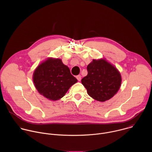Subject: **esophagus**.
I'll return each instance as SVG.
<instances>
[{
	"label": "esophagus",
	"mask_w": 152,
	"mask_h": 152,
	"mask_svg": "<svg viewBox=\"0 0 152 152\" xmlns=\"http://www.w3.org/2000/svg\"><path fill=\"white\" fill-rule=\"evenodd\" d=\"M76 79H77V80L80 81L81 80V76L80 75H78V76H76Z\"/></svg>",
	"instance_id": "esophagus-1"
}]
</instances>
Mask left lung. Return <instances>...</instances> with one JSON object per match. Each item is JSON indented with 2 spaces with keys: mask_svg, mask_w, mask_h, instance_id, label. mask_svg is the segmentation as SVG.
<instances>
[{
  "mask_svg": "<svg viewBox=\"0 0 152 152\" xmlns=\"http://www.w3.org/2000/svg\"><path fill=\"white\" fill-rule=\"evenodd\" d=\"M88 75L81 82L88 95L94 99L104 102L118 91L121 82L119 72L106 60H94L87 66Z\"/></svg>",
  "mask_w": 152,
  "mask_h": 152,
  "instance_id": "1",
  "label": "left lung"
}]
</instances>
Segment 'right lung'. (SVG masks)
Here are the masks:
<instances>
[{
  "mask_svg": "<svg viewBox=\"0 0 152 152\" xmlns=\"http://www.w3.org/2000/svg\"><path fill=\"white\" fill-rule=\"evenodd\" d=\"M33 80L38 91L51 100L62 98L77 81L61 59L52 58L38 66L34 73Z\"/></svg>",
  "mask_w": 152,
  "mask_h": 152,
  "instance_id": "1",
  "label": "right lung"
}]
</instances>
